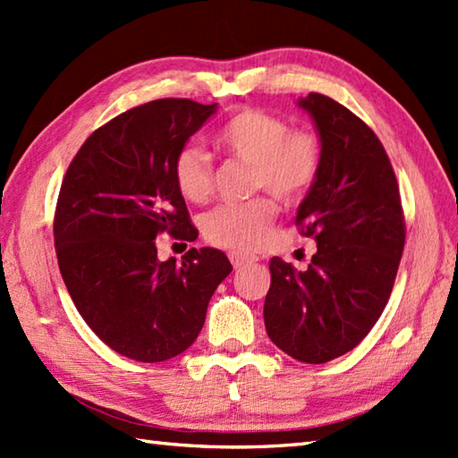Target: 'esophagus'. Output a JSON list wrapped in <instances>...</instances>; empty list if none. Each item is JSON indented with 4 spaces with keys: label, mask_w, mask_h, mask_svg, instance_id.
Instances as JSON below:
<instances>
[{
    "label": "esophagus",
    "mask_w": 458,
    "mask_h": 458,
    "mask_svg": "<svg viewBox=\"0 0 458 458\" xmlns=\"http://www.w3.org/2000/svg\"><path fill=\"white\" fill-rule=\"evenodd\" d=\"M228 258H230V261H232V266H234L236 269H238V267H244V266H248V264H254V261H258L256 256L242 254V251H230Z\"/></svg>",
    "instance_id": "obj_1"
}]
</instances>
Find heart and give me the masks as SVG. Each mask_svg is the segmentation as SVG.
Instances as JSON below:
<instances>
[{
	"label": "heart",
	"instance_id": "b5f03b06",
	"mask_svg": "<svg viewBox=\"0 0 458 458\" xmlns=\"http://www.w3.org/2000/svg\"><path fill=\"white\" fill-rule=\"evenodd\" d=\"M222 151L251 163V187L267 189L277 199L295 202L313 187L323 165V145L317 133L289 130L287 120L258 108H244L224 122L214 135ZM173 181L181 197L204 202L212 194L214 167L210 155L187 145L173 161ZM277 216L271 197L226 202L204 218V236L230 250H256L266 242Z\"/></svg>",
	"mask_w": 458,
	"mask_h": 458
}]
</instances>
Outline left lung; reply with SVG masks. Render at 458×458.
<instances>
[{
  "label": "left lung",
  "instance_id": "obj_1",
  "mask_svg": "<svg viewBox=\"0 0 458 458\" xmlns=\"http://www.w3.org/2000/svg\"><path fill=\"white\" fill-rule=\"evenodd\" d=\"M299 106L313 118L323 165L299 204L301 234L317 240L305 271L271 258L267 336L291 358L325 364L362 340L390 299L405 246L397 179L382 141L328 96Z\"/></svg>",
  "mask_w": 458,
  "mask_h": 458
}]
</instances>
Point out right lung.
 I'll return each mask as SVG.
<instances>
[{
  "instance_id": "right-lung-1",
  "label": "right lung",
  "mask_w": 458,
  "mask_h": 458,
  "mask_svg": "<svg viewBox=\"0 0 458 458\" xmlns=\"http://www.w3.org/2000/svg\"><path fill=\"white\" fill-rule=\"evenodd\" d=\"M216 104L153 100L104 123L84 141L58 192L55 248L76 309L102 343L138 362L184 352L202 330L226 254L191 248L181 264L157 258L155 238L194 242L173 161Z\"/></svg>"
}]
</instances>
